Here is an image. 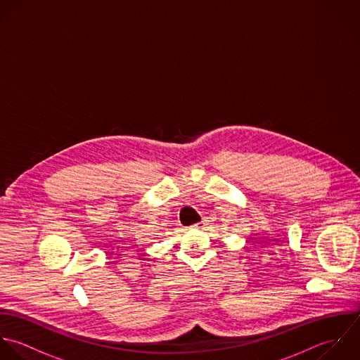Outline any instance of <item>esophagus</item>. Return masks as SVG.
<instances>
[{"label": "esophagus", "mask_w": 360, "mask_h": 360, "mask_svg": "<svg viewBox=\"0 0 360 360\" xmlns=\"http://www.w3.org/2000/svg\"><path fill=\"white\" fill-rule=\"evenodd\" d=\"M206 225H207V221H206V219H202V221H200V222H198V224H195V225H193V226H195V228H199V229H203V228H205V226H206Z\"/></svg>", "instance_id": "1"}]
</instances>
